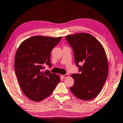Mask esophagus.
Returning a JSON list of instances; mask_svg holds the SVG:
<instances>
[{"label":"esophagus","instance_id":"obj_1","mask_svg":"<svg viewBox=\"0 0 123 123\" xmlns=\"http://www.w3.org/2000/svg\"><path fill=\"white\" fill-rule=\"evenodd\" d=\"M62 76L63 77V78H64V79H66V78H67V77L69 76V75L68 74H65V75H62Z\"/></svg>","mask_w":123,"mask_h":123}]
</instances>
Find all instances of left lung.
Wrapping results in <instances>:
<instances>
[{"label":"left lung","mask_w":123,"mask_h":123,"mask_svg":"<svg viewBox=\"0 0 123 123\" xmlns=\"http://www.w3.org/2000/svg\"><path fill=\"white\" fill-rule=\"evenodd\" d=\"M65 38L73 49L75 64L80 72L71 75L74 84L70 90L78 98L88 101L98 95L108 77V64L105 50L90 34L77 33ZM81 63L82 66L79 65Z\"/></svg>","instance_id":"obj_1"}]
</instances>
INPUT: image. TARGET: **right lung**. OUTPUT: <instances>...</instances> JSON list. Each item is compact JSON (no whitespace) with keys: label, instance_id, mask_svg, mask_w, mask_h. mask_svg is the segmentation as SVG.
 <instances>
[{"label":"right lung","instance_id":"obj_1","mask_svg":"<svg viewBox=\"0 0 123 123\" xmlns=\"http://www.w3.org/2000/svg\"><path fill=\"white\" fill-rule=\"evenodd\" d=\"M61 39L62 37L33 36L22 42L16 51L14 61L15 74L22 92L32 101L44 99L60 82L58 75L42 70L45 65L52 67L51 51Z\"/></svg>","mask_w":123,"mask_h":123}]
</instances>
